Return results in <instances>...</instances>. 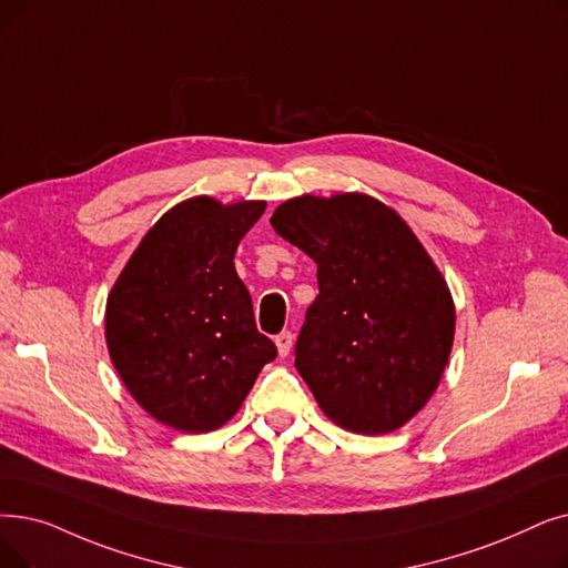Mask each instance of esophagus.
Masks as SVG:
<instances>
[{
    "instance_id": "1",
    "label": "esophagus",
    "mask_w": 568,
    "mask_h": 568,
    "mask_svg": "<svg viewBox=\"0 0 568 568\" xmlns=\"http://www.w3.org/2000/svg\"><path fill=\"white\" fill-rule=\"evenodd\" d=\"M292 341H294L292 332H281V334L276 336V348H278V355H281V357H287V355H290Z\"/></svg>"
}]
</instances>
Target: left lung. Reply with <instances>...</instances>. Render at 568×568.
<instances>
[{
    "label": "left lung",
    "instance_id": "1",
    "mask_svg": "<svg viewBox=\"0 0 568 568\" xmlns=\"http://www.w3.org/2000/svg\"><path fill=\"white\" fill-rule=\"evenodd\" d=\"M271 225L317 264L294 366L345 432L404 427L436 392L455 338L450 287L406 220L372 194H302Z\"/></svg>",
    "mask_w": 568,
    "mask_h": 568
}]
</instances>
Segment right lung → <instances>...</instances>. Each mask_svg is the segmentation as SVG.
<instances>
[{
  "mask_svg": "<svg viewBox=\"0 0 568 568\" xmlns=\"http://www.w3.org/2000/svg\"><path fill=\"white\" fill-rule=\"evenodd\" d=\"M266 202L200 194L145 232L109 292L104 332L120 381L158 423L206 434L230 423L276 345L255 327L234 268Z\"/></svg>",
  "mask_w": 568,
  "mask_h": 568,
  "instance_id": "right-lung-1",
  "label": "right lung"
}]
</instances>
